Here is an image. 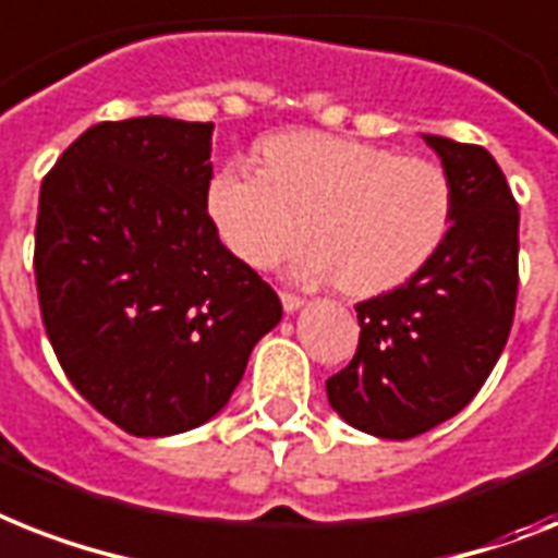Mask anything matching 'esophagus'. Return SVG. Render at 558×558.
Here are the masks:
<instances>
[{
    "mask_svg": "<svg viewBox=\"0 0 558 558\" xmlns=\"http://www.w3.org/2000/svg\"><path fill=\"white\" fill-rule=\"evenodd\" d=\"M279 299H282V307H284V311H288V313L299 311V307L305 305V299L296 296V293H288V290H282V293H279Z\"/></svg>",
    "mask_w": 558,
    "mask_h": 558,
    "instance_id": "1",
    "label": "esophagus"
}]
</instances>
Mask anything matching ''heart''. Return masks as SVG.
<instances>
[{"label":"heart","mask_w":558,"mask_h":558,"mask_svg":"<svg viewBox=\"0 0 558 558\" xmlns=\"http://www.w3.org/2000/svg\"><path fill=\"white\" fill-rule=\"evenodd\" d=\"M259 154L262 170L233 162L207 185L216 233L251 268H276L313 236L305 274L376 296L411 282L448 236L453 193L430 159L316 131L270 136Z\"/></svg>","instance_id":"b5f03b06"}]
</instances>
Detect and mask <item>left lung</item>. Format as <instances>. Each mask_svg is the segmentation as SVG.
Here are the masks:
<instances>
[{"mask_svg": "<svg viewBox=\"0 0 558 558\" xmlns=\"http://www.w3.org/2000/svg\"><path fill=\"white\" fill-rule=\"evenodd\" d=\"M441 156L453 219L411 282L359 302V348L328 379L348 425L413 439L456 416L499 362L517 313L519 205L485 147L425 136Z\"/></svg>", "mask_w": 558, "mask_h": 558, "instance_id": "left-lung-1", "label": "left lung"}]
</instances>
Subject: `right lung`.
<instances>
[{
  "label": "right lung",
  "mask_w": 558,
  "mask_h": 558,
  "mask_svg": "<svg viewBox=\"0 0 558 558\" xmlns=\"http://www.w3.org/2000/svg\"><path fill=\"white\" fill-rule=\"evenodd\" d=\"M214 122H99L41 179L39 311L73 388L133 436L219 413L276 290L219 242L207 214Z\"/></svg>",
  "instance_id": "1"
}]
</instances>
